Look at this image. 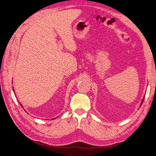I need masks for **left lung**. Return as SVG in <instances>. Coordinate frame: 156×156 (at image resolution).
I'll use <instances>...</instances> for the list:
<instances>
[{
  "label": "left lung",
  "instance_id": "8db88e82",
  "mask_svg": "<svg viewBox=\"0 0 156 156\" xmlns=\"http://www.w3.org/2000/svg\"><path fill=\"white\" fill-rule=\"evenodd\" d=\"M144 98H143V100L142 102H141V104H140V106H141V105H142V104H143V101H144Z\"/></svg>",
  "mask_w": 156,
  "mask_h": 156
}]
</instances>
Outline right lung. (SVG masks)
Returning a JSON list of instances; mask_svg holds the SVG:
<instances>
[{"label":"right lung","instance_id":"add662e5","mask_svg":"<svg viewBox=\"0 0 156 156\" xmlns=\"http://www.w3.org/2000/svg\"><path fill=\"white\" fill-rule=\"evenodd\" d=\"M13 92H14V90H13ZM20 105H21V107H23V106H22V105L21 104V103H20Z\"/></svg>","mask_w":156,"mask_h":156}]
</instances>
